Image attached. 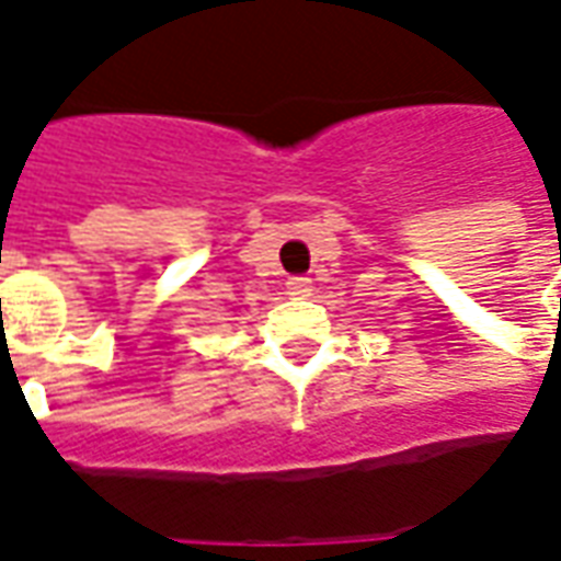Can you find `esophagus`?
<instances>
[{"label": "esophagus", "mask_w": 561, "mask_h": 561, "mask_svg": "<svg viewBox=\"0 0 561 561\" xmlns=\"http://www.w3.org/2000/svg\"><path fill=\"white\" fill-rule=\"evenodd\" d=\"M285 288L291 297H306V294L312 291V279L309 276H291V279L285 282Z\"/></svg>", "instance_id": "1"}]
</instances>
